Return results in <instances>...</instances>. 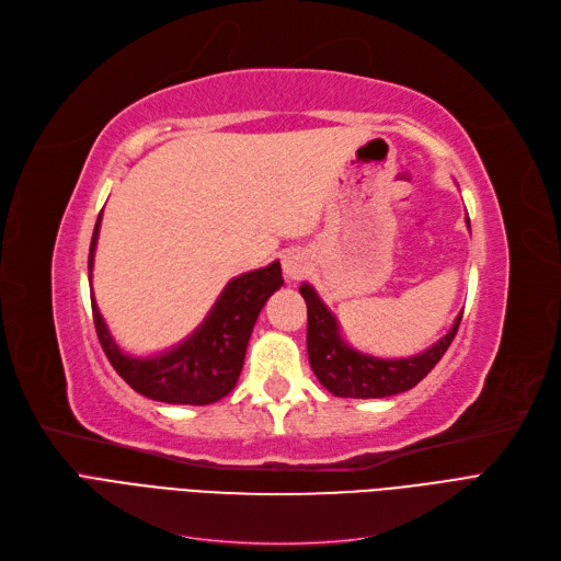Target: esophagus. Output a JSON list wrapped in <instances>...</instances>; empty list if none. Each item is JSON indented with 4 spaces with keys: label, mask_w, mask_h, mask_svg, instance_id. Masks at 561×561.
<instances>
[{
    "label": "esophagus",
    "mask_w": 561,
    "mask_h": 561,
    "mask_svg": "<svg viewBox=\"0 0 561 561\" xmlns=\"http://www.w3.org/2000/svg\"><path fill=\"white\" fill-rule=\"evenodd\" d=\"M308 268H311V257H308V253H304V250L293 248L283 255V272L287 274V278L297 280L308 274Z\"/></svg>",
    "instance_id": "esophagus-1"
}]
</instances>
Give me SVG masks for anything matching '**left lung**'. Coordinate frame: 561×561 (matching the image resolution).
Here are the masks:
<instances>
[{
  "instance_id": "obj_1",
  "label": "left lung",
  "mask_w": 561,
  "mask_h": 561,
  "mask_svg": "<svg viewBox=\"0 0 561 561\" xmlns=\"http://www.w3.org/2000/svg\"><path fill=\"white\" fill-rule=\"evenodd\" d=\"M299 293L308 308V362H311V369L318 376V380L334 397L380 399L415 388V385L434 369L438 359L446 355L461 322L459 313L455 324L450 327V332L420 355L401 359H380L357 353L355 347L343 341L336 318L332 316L330 308L322 304V299L311 285L304 283L299 287Z\"/></svg>"
}]
</instances>
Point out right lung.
<instances>
[{
  "instance_id": "1",
  "label": "right lung",
  "mask_w": 561,
  "mask_h": 561,
  "mask_svg": "<svg viewBox=\"0 0 561 561\" xmlns=\"http://www.w3.org/2000/svg\"><path fill=\"white\" fill-rule=\"evenodd\" d=\"M100 225L102 214L96 218L90 241V278ZM280 285V262L231 278L197 330L176 347L152 357H131L123 353L96 308L94 295H90L96 339H100L113 369L134 392L164 403H216L234 390L257 316Z\"/></svg>"
}]
</instances>
